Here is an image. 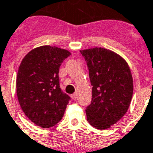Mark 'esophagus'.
Masks as SVG:
<instances>
[{
	"instance_id": "34e87169",
	"label": "esophagus",
	"mask_w": 153,
	"mask_h": 153,
	"mask_svg": "<svg viewBox=\"0 0 153 153\" xmlns=\"http://www.w3.org/2000/svg\"><path fill=\"white\" fill-rule=\"evenodd\" d=\"M71 98L73 99V100H76L77 99V93H73L72 95H71Z\"/></svg>"
}]
</instances>
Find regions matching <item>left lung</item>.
<instances>
[{
	"instance_id": "8db88e82",
	"label": "left lung",
	"mask_w": 153,
	"mask_h": 153,
	"mask_svg": "<svg viewBox=\"0 0 153 153\" xmlns=\"http://www.w3.org/2000/svg\"><path fill=\"white\" fill-rule=\"evenodd\" d=\"M86 61L92 85V101L85 109L92 127L105 130L126 114L133 95L129 66L116 53L104 48L80 51Z\"/></svg>"
}]
</instances>
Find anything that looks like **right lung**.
Returning <instances> with one entry per match:
<instances>
[{
  "mask_svg": "<svg viewBox=\"0 0 153 153\" xmlns=\"http://www.w3.org/2000/svg\"><path fill=\"white\" fill-rule=\"evenodd\" d=\"M69 51L51 46L28 53L19 66L16 81L19 102L29 120L41 128L62 119L70 96L61 90L59 68Z\"/></svg>",
  "mask_w": 153,
  "mask_h": 153,
  "instance_id": "right-lung-1",
  "label": "right lung"
}]
</instances>
